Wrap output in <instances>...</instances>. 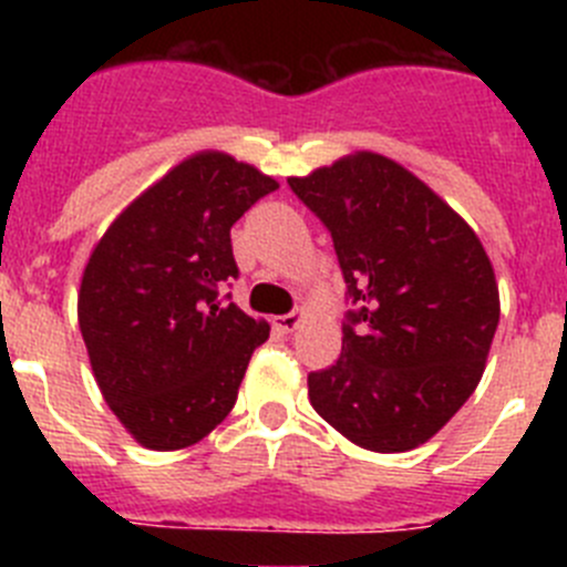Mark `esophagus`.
<instances>
[{"instance_id":"1","label":"esophagus","mask_w":567,"mask_h":567,"mask_svg":"<svg viewBox=\"0 0 567 567\" xmlns=\"http://www.w3.org/2000/svg\"><path fill=\"white\" fill-rule=\"evenodd\" d=\"M305 318H307L305 310H293V312H288V316L274 318V326H277V329H282V331H296L301 323H305Z\"/></svg>"}]
</instances>
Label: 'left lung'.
<instances>
[{"label":"left lung","mask_w":567,"mask_h":567,"mask_svg":"<svg viewBox=\"0 0 567 567\" xmlns=\"http://www.w3.org/2000/svg\"><path fill=\"white\" fill-rule=\"evenodd\" d=\"M288 183L329 227L359 307L340 359L307 375L312 409L373 453L420 447L483 379L499 326L494 266L466 219L381 153Z\"/></svg>","instance_id":"obj_1"}]
</instances>
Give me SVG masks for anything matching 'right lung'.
Instances as JSON below:
<instances>
[{"label":"right lung","mask_w":567,"mask_h":567,"mask_svg":"<svg viewBox=\"0 0 567 567\" xmlns=\"http://www.w3.org/2000/svg\"><path fill=\"white\" fill-rule=\"evenodd\" d=\"M271 175L199 151L131 199L79 285V329L95 384L136 444L158 453L208 436L233 411L251 351L271 326L216 301L236 277L230 227Z\"/></svg>","instance_id":"add662e5"}]
</instances>
